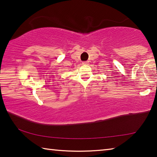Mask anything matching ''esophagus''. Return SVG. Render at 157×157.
Instances as JSON below:
<instances>
[{
  "mask_svg": "<svg viewBox=\"0 0 157 157\" xmlns=\"http://www.w3.org/2000/svg\"><path fill=\"white\" fill-rule=\"evenodd\" d=\"M82 64L88 65L89 64V62H88V61H86V62H82Z\"/></svg>",
  "mask_w": 157,
  "mask_h": 157,
  "instance_id": "esophagus-1",
  "label": "esophagus"
}]
</instances>
